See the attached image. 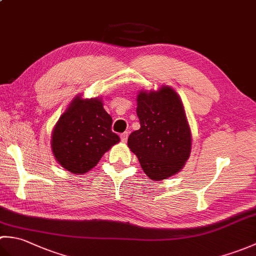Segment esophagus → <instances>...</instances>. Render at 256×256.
<instances>
[{"instance_id": "34e87169", "label": "esophagus", "mask_w": 256, "mask_h": 256, "mask_svg": "<svg viewBox=\"0 0 256 256\" xmlns=\"http://www.w3.org/2000/svg\"><path fill=\"white\" fill-rule=\"evenodd\" d=\"M128 132H124V133H122L121 135H120V138H121V140L122 142H126L128 140Z\"/></svg>"}]
</instances>
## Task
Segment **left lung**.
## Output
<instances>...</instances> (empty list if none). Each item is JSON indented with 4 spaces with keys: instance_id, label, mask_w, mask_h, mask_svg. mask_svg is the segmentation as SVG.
I'll return each mask as SVG.
<instances>
[{
    "instance_id": "8db88e82",
    "label": "left lung",
    "mask_w": 256,
    "mask_h": 256,
    "mask_svg": "<svg viewBox=\"0 0 256 256\" xmlns=\"http://www.w3.org/2000/svg\"><path fill=\"white\" fill-rule=\"evenodd\" d=\"M140 128L130 134L128 145L150 179L175 175L188 160L192 133L180 98L170 86L138 96Z\"/></svg>"
}]
</instances>
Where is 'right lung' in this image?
I'll return each mask as SVG.
<instances>
[{
  "mask_svg": "<svg viewBox=\"0 0 256 256\" xmlns=\"http://www.w3.org/2000/svg\"><path fill=\"white\" fill-rule=\"evenodd\" d=\"M111 126L112 118L100 99L77 96L52 131V148L57 162L76 175L89 172L120 140Z\"/></svg>",
  "mask_w": 256,
  "mask_h": 256,
  "instance_id": "obj_1",
  "label": "right lung"
}]
</instances>
